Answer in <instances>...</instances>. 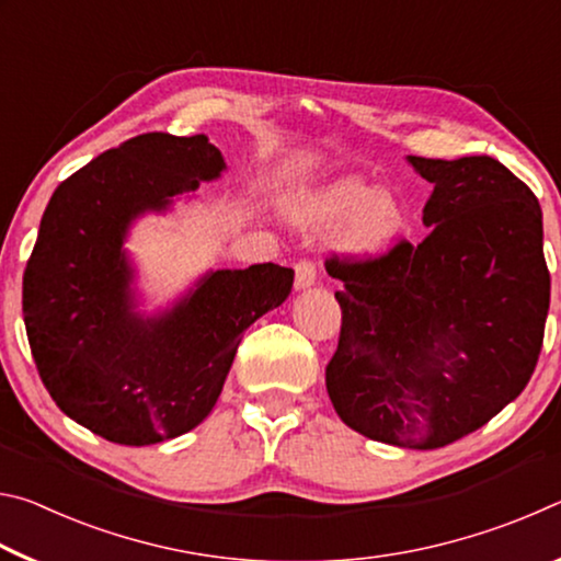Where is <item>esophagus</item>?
I'll list each match as a JSON object with an SVG mask.
<instances>
[{
	"mask_svg": "<svg viewBox=\"0 0 561 561\" xmlns=\"http://www.w3.org/2000/svg\"><path fill=\"white\" fill-rule=\"evenodd\" d=\"M319 277V262L314 257H301L297 264H294V284L297 289H307Z\"/></svg>",
	"mask_w": 561,
	"mask_h": 561,
	"instance_id": "34e87169",
	"label": "esophagus"
}]
</instances>
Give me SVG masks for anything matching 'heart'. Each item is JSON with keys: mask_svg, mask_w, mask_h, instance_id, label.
I'll return each instance as SVG.
<instances>
[{"mask_svg": "<svg viewBox=\"0 0 561 561\" xmlns=\"http://www.w3.org/2000/svg\"><path fill=\"white\" fill-rule=\"evenodd\" d=\"M299 215L307 222H336L354 217L348 242L364 252L381 250L405 225V210L401 203H396L386 193H374L358 180H341L327 193L309 197L301 205Z\"/></svg>", "mask_w": 561, "mask_h": 561, "instance_id": "1", "label": "heart"}]
</instances>
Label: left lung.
Instances as JSON below:
<instances>
[{
	"instance_id": "8db88e82",
	"label": "left lung",
	"mask_w": 561,
	"mask_h": 561,
	"mask_svg": "<svg viewBox=\"0 0 561 561\" xmlns=\"http://www.w3.org/2000/svg\"><path fill=\"white\" fill-rule=\"evenodd\" d=\"M433 193L423 242L334 262L327 391L348 428L433 450L478 431L535 374L549 311L542 207L488 156L408 158Z\"/></svg>"
}]
</instances>
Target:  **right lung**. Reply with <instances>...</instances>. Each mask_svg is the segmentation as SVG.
I'll list each match as a JSON object with an SVG mask.
<instances>
[{"mask_svg":"<svg viewBox=\"0 0 561 561\" xmlns=\"http://www.w3.org/2000/svg\"><path fill=\"white\" fill-rule=\"evenodd\" d=\"M207 136L144 133L54 190L24 270L22 311L46 391L83 428L153 445L203 423L244 329L289 297L294 270L252 264L205 277L160 319L128 304V222L222 173Z\"/></svg>","mask_w":561,"mask_h":561,"instance_id":"add662e5","label":"right lung"}]
</instances>
